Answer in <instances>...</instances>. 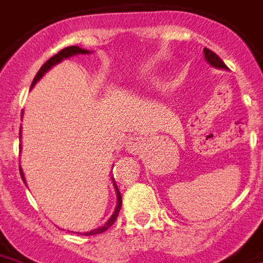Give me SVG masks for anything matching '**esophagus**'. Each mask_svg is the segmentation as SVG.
Wrapping results in <instances>:
<instances>
[{
    "label": "esophagus",
    "mask_w": 263,
    "mask_h": 263,
    "mask_svg": "<svg viewBox=\"0 0 263 263\" xmlns=\"http://www.w3.org/2000/svg\"><path fill=\"white\" fill-rule=\"evenodd\" d=\"M141 145H142V142H141V139L139 138H135L132 137L128 139V142H126V151L128 152H131V154H137L138 151L141 149Z\"/></svg>",
    "instance_id": "34e87169"
}]
</instances>
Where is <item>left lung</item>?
Masks as SVG:
<instances>
[{
  "mask_svg": "<svg viewBox=\"0 0 263 263\" xmlns=\"http://www.w3.org/2000/svg\"><path fill=\"white\" fill-rule=\"evenodd\" d=\"M204 59H205V62H207L210 66H213V67H215V69H222V70L228 69V67L224 65V62H222V60H221L220 58L214 53V52H211V50L207 48H204Z\"/></svg>",
  "mask_w": 263,
  "mask_h": 263,
  "instance_id": "8db88e82",
  "label": "left lung"
}]
</instances>
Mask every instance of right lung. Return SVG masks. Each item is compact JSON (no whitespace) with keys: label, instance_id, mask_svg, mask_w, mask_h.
Returning a JSON list of instances; mask_svg holds the SVG:
<instances>
[{"label":"right lung","instance_id":"1","mask_svg":"<svg viewBox=\"0 0 263 263\" xmlns=\"http://www.w3.org/2000/svg\"><path fill=\"white\" fill-rule=\"evenodd\" d=\"M88 53H92V52L87 50V49L79 48V46H69V48H65L63 50H60L59 53L54 54L53 58H50V59H49L48 62H46V63H45V65H43L41 69H39V71H37L36 76H35V79H33V81H32L31 88L35 86V84H36L37 81L42 79L43 74H46L49 70L52 69L54 65L60 63L62 60L69 59V58H71V56H77V54H88ZM21 138H22V135H21V131H20V139H21ZM20 172H21V177H22V180H24V183L26 184L25 175H24V171L21 169V166H20ZM111 180H112V186H114L115 194H117V205H115L114 213H112V215H111L108 220H107V222H105V224H103L101 227H98V228H96V230H91V231L84 232V235H96V234H101V232L107 231L109 227L114 224L115 220H117V217H118V213H120L121 205H122V197H121L120 190H118V187H117V184H115L114 179H111ZM77 234H79V232H77Z\"/></svg>","mask_w":263,"mask_h":263}]
</instances>
